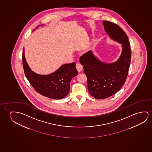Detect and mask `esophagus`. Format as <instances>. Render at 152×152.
<instances>
[{
  "label": "esophagus",
  "mask_w": 152,
  "mask_h": 152,
  "mask_svg": "<svg viewBox=\"0 0 152 152\" xmlns=\"http://www.w3.org/2000/svg\"><path fill=\"white\" fill-rule=\"evenodd\" d=\"M76 67L77 71H78V72H81V71L83 70V66L82 64H80V63H77V64H76Z\"/></svg>",
  "instance_id": "1"
}]
</instances>
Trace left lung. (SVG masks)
<instances>
[{"label": "left lung", "mask_w": 152, "mask_h": 152, "mask_svg": "<svg viewBox=\"0 0 152 152\" xmlns=\"http://www.w3.org/2000/svg\"><path fill=\"white\" fill-rule=\"evenodd\" d=\"M104 28L110 37L122 45V51L117 62L104 63L95 57L91 51L82 55L79 62L84 67L90 95L102 99L115 95L122 87L128 76L131 50L128 36L115 23L103 21Z\"/></svg>", "instance_id": "left-lung-1"}]
</instances>
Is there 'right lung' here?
<instances>
[{"label": "right lung", "instance_id": "1", "mask_svg": "<svg viewBox=\"0 0 152 152\" xmlns=\"http://www.w3.org/2000/svg\"><path fill=\"white\" fill-rule=\"evenodd\" d=\"M24 50L23 48L22 64L24 74L33 88L39 94L52 99L66 97L69 91L71 79L78 74L75 63L63 65L49 75H39L31 70L27 64Z\"/></svg>", "mask_w": 152, "mask_h": 152}]
</instances>
